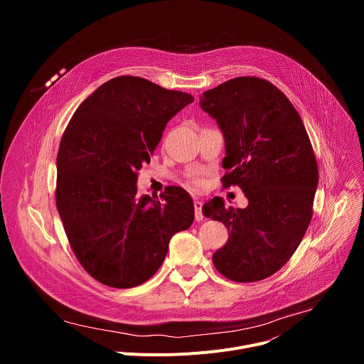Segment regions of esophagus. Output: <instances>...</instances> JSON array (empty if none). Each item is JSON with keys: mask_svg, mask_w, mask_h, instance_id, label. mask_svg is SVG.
<instances>
[{"mask_svg": "<svg viewBox=\"0 0 364 364\" xmlns=\"http://www.w3.org/2000/svg\"><path fill=\"white\" fill-rule=\"evenodd\" d=\"M201 205H203V201L198 200V198H194V218L197 222H201L204 219L203 213H201Z\"/></svg>", "mask_w": 364, "mask_h": 364, "instance_id": "34e87169", "label": "esophagus"}]
</instances>
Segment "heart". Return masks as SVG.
<instances>
[{
  "label": "heart",
  "instance_id": "b5f03b06",
  "mask_svg": "<svg viewBox=\"0 0 364 364\" xmlns=\"http://www.w3.org/2000/svg\"><path fill=\"white\" fill-rule=\"evenodd\" d=\"M194 184H196V186H201V181H200L198 178H194Z\"/></svg>",
  "mask_w": 364,
  "mask_h": 364
}]
</instances>
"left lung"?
Listing matches in <instances>:
<instances>
[{"label": "left lung", "instance_id": "obj_1", "mask_svg": "<svg viewBox=\"0 0 364 364\" xmlns=\"http://www.w3.org/2000/svg\"><path fill=\"white\" fill-rule=\"evenodd\" d=\"M200 107L225 135V187L239 186L246 209L220 197L203 215L230 232L213 265L230 281L256 282L278 272L313 218L318 166L301 117L288 97L261 77L230 79L200 96Z\"/></svg>", "mask_w": 364, "mask_h": 364}]
</instances>
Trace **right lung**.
Masks as SVG:
<instances>
[{"label":"right lung","instance_id":"right-lung-1","mask_svg":"<svg viewBox=\"0 0 364 364\" xmlns=\"http://www.w3.org/2000/svg\"><path fill=\"white\" fill-rule=\"evenodd\" d=\"M194 97L138 76H118L86 97L58 152L56 205L83 269L112 288H132L161 267L174 233L194 220L190 194L168 187L138 196L167 122Z\"/></svg>","mask_w":364,"mask_h":364}]
</instances>
